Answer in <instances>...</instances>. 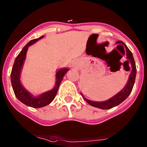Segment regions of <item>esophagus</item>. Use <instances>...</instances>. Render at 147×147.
Returning a JSON list of instances; mask_svg holds the SVG:
<instances>
[{"mask_svg": "<svg viewBox=\"0 0 147 147\" xmlns=\"http://www.w3.org/2000/svg\"><path fill=\"white\" fill-rule=\"evenodd\" d=\"M73 67L75 69H78L79 68H80V63H79V62H78V61L75 62V63H73Z\"/></svg>", "mask_w": 147, "mask_h": 147, "instance_id": "1", "label": "esophagus"}]
</instances>
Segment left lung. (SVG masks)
Here are the masks:
<instances>
[{"mask_svg": "<svg viewBox=\"0 0 147 147\" xmlns=\"http://www.w3.org/2000/svg\"><path fill=\"white\" fill-rule=\"evenodd\" d=\"M117 44H120V46H122L123 47V45L125 46L126 49V55L127 58L128 63H130L131 64V67H132V72H131L130 75H129V80L127 82V84H126V86L119 92L118 94H117L116 95H115L114 96H113L112 98L110 99L107 100L106 101L103 102H95L90 101V100H88L86 98H84V99L89 104H90L91 106H94V107L99 108L101 109H110L112 108L115 107V106H118V105L121 103L122 102L126 99L128 97V96L129 95L132 90V88H133L134 84H135V78H136V73H137V69H136V65H135V62L134 60L133 55H132V52L129 51V49H128L127 46L122 41H117ZM119 46V45H118ZM124 49V47H123Z\"/></svg>", "mask_w": 147, "mask_h": 147, "instance_id": "1", "label": "left lung"}]
</instances>
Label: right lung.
I'll list each match as a JSON object with an SVG mask.
<instances>
[{"instance_id": "add662e5", "label": "right lung", "mask_w": 147, "mask_h": 147, "mask_svg": "<svg viewBox=\"0 0 147 147\" xmlns=\"http://www.w3.org/2000/svg\"><path fill=\"white\" fill-rule=\"evenodd\" d=\"M43 37H44V36H41L39 38L32 40L23 48L20 53L18 54L17 58H15V61L14 62L13 67H12L11 71V74H10L12 86L16 97L22 103L32 108H41L51 103L54 98H55V95H56L58 87H59L60 84H61L62 80H63V76L68 70L67 68L59 69L56 73V82H55V87L52 90L45 92V93L42 94L38 97L33 96L32 94L29 93L22 86L20 82L21 69L24 60H25L26 53H27L28 47L32 44H34L38 40L41 39Z\"/></svg>"}]
</instances>
